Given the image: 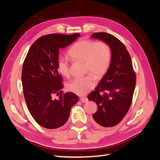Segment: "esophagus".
<instances>
[{
  "label": "esophagus",
  "instance_id": "1",
  "mask_svg": "<svg viewBox=\"0 0 160 160\" xmlns=\"http://www.w3.org/2000/svg\"><path fill=\"white\" fill-rule=\"evenodd\" d=\"M80 101H82V103H86V102H88V99L85 98V97H83V98H80Z\"/></svg>",
  "mask_w": 160,
  "mask_h": 160
}]
</instances>
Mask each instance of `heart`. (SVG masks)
Listing matches in <instances>:
<instances>
[{
    "label": "heart",
    "mask_w": 160,
    "mask_h": 160,
    "mask_svg": "<svg viewBox=\"0 0 160 160\" xmlns=\"http://www.w3.org/2000/svg\"><path fill=\"white\" fill-rule=\"evenodd\" d=\"M68 55L74 60L83 61L88 75L71 80L66 83L68 91L79 96H84L92 90L96 84V78L102 77L108 71L111 62V49L103 41L95 42L91 39H80L68 50ZM57 69L64 77L69 75V61L64 56L59 57Z\"/></svg>",
    "instance_id": "heart-1"
}]
</instances>
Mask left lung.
I'll use <instances>...</instances> for the list:
<instances>
[{"label": "left lung", "instance_id": "obj_1", "mask_svg": "<svg viewBox=\"0 0 160 160\" xmlns=\"http://www.w3.org/2000/svg\"><path fill=\"white\" fill-rule=\"evenodd\" d=\"M92 38L106 42L111 49V62L106 74L88 99L98 105L92 115L96 125L112 127L118 124L128 113L132 102L136 75L132 59L123 43L107 32H96Z\"/></svg>", "mask_w": 160, "mask_h": 160}]
</instances>
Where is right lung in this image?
I'll return each instance as SVG.
<instances>
[{
    "label": "right lung",
    "instance_id": "1",
    "mask_svg": "<svg viewBox=\"0 0 160 160\" xmlns=\"http://www.w3.org/2000/svg\"><path fill=\"white\" fill-rule=\"evenodd\" d=\"M80 35L42 36L33 43L25 57L22 73L24 98L32 118L43 128L56 129L63 126L71 108L79 100L74 93H62L64 85L57 61L59 48L69 45Z\"/></svg>",
    "mask_w": 160,
    "mask_h": 160
}]
</instances>
